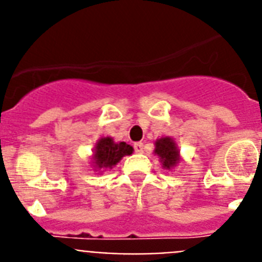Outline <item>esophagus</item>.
<instances>
[{
	"instance_id": "1",
	"label": "esophagus",
	"mask_w": 262,
	"mask_h": 262,
	"mask_svg": "<svg viewBox=\"0 0 262 262\" xmlns=\"http://www.w3.org/2000/svg\"><path fill=\"white\" fill-rule=\"evenodd\" d=\"M134 149H135L136 154H143V143H135L134 144Z\"/></svg>"
}]
</instances>
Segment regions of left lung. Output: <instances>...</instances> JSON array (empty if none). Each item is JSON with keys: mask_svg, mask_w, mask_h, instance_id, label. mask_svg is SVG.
<instances>
[{"mask_svg": "<svg viewBox=\"0 0 262 262\" xmlns=\"http://www.w3.org/2000/svg\"><path fill=\"white\" fill-rule=\"evenodd\" d=\"M154 154L159 157V161L161 163L164 169L176 168L178 163H180V149H178L177 144L172 138L165 136V138L157 139L155 143V151Z\"/></svg>", "mask_w": 262, "mask_h": 262, "instance_id": "left-lung-1", "label": "left lung"}]
</instances>
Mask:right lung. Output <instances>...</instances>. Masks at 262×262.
Returning <instances> with one entry per match:
<instances>
[{
    "mask_svg": "<svg viewBox=\"0 0 262 262\" xmlns=\"http://www.w3.org/2000/svg\"><path fill=\"white\" fill-rule=\"evenodd\" d=\"M133 151L134 148L124 142L115 143L114 139L110 138V136L101 138L94 147L93 166L97 170L107 168L111 169L114 165H117L124 156H129L133 154Z\"/></svg>",
    "mask_w": 262,
    "mask_h": 262,
    "instance_id": "1",
    "label": "right lung"
}]
</instances>
